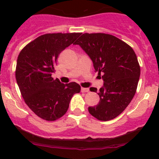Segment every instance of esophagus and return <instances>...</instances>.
I'll return each instance as SVG.
<instances>
[{
    "mask_svg": "<svg viewBox=\"0 0 159 159\" xmlns=\"http://www.w3.org/2000/svg\"><path fill=\"white\" fill-rule=\"evenodd\" d=\"M81 91L82 92H89V89H88V88H81Z\"/></svg>",
    "mask_w": 159,
    "mask_h": 159,
    "instance_id": "obj_1",
    "label": "esophagus"
}]
</instances>
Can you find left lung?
<instances>
[{"label":"left lung","mask_w":159,"mask_h":159,"mask_svg":"<svg viewBox=\"0 0 159 159\" xmlns=\"http://www.w3.org/2000/svg\"><path fill=\"white\" fill-rule=\"evenodd\" d=\"M75 44L79 45L92 61L104 85L98 93V104L89 107L100 121L116 118L132 100L137 89L140 66L133 49L121 40L108 34H83ZM91 91H97L91 88Z\"/></svg>","instance_id":"8db88e82"}]
</instances>
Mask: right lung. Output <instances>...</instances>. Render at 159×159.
I'll return each mask as SVG.
<instances>
[{
    "instance_id": "add662e5",
    "label": "right lung",
    "mask_w": 159,
    "mask_h": 159,
    "mask_svg": "<svg viewBox=\"0 0 159 159\" xmlns=\"http://www.w3.org/2000/svg\"><path fill=\"white\" fill-rule=\"evenodd\" d=\"M81 33L46 34L27 44L19 54L15 77L28 106L38 117L55 121L68 109L70 101L81 86L63 84L51 77L60 53L73 44Z\"/></svg>"
}]
</instances>
